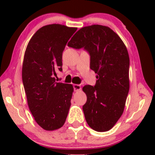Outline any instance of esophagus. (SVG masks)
I'll return each mask as SVG.
<instances>
[{"mask_svg":"<svg viewBox=\"0 0 155 155\" xmlns=\"http://www.w3.org/2000/svg\"><path fill=\"white\" fill-rule=\"evenodd\" d=\"M73 87H74V90L75 91H77L81 90V86L80 85H78V84H74V85H73Z\"/></svg>","mask_w":155,"mask_h":155,"instance_id":"esophagus-1","label":"esophagus"}]
</instances>
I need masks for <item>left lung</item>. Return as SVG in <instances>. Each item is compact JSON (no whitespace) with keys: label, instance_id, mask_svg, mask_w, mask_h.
Listing matches in <instances>:
<instances>
[{"label":"left lung","instance_id":"obj_1","mask_svg":"<svg viewBox=\"0 0 155 155\" xmlns=\"http://www.w3.org/2000/svg\"><path fill=\"white\" fill-rule=\"evenodd\" d=\"M68 46L83 48L90 55V68L96 73V85L83 91L87 102L83 106L86 122L98 132L111 129L124 111L129 91V56L125 44L106 26L81 28Z\"/></svg>","mask_w":155,"mask_h":155}]
</instances>
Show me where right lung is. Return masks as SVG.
Segmentation results:
<instances>
[{"instance_id":"obj_1","label":"right lung","mask_w":155,"mask_h":155,"mask_svg":"<svg viewBox=\"0 0 155 155\" xmlns=\"http://www.w3.org/2000/svg\"><path fill=\"white\" fill-rule=\"evenodd\" d=\"M77 28L52 24L34 34L26 48L22 82L34 119L46 130L64 124L74 88L71 84L57 83V70L62 71V53Z\"/></svg>"}]
</instances>
